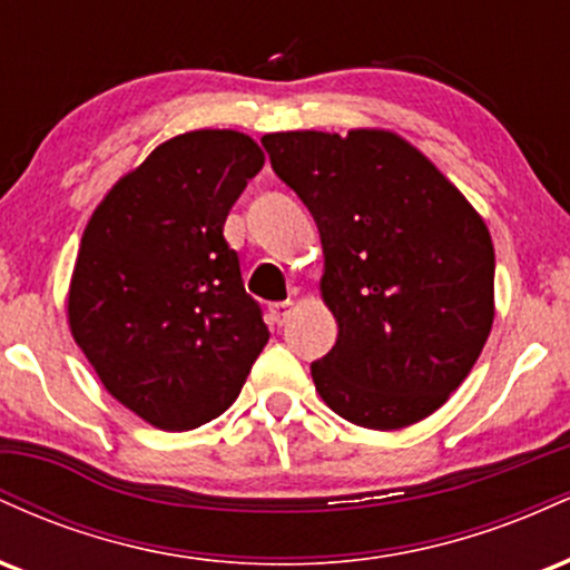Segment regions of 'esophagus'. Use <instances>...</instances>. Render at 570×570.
Returning <instances> with one entry per match:
<instances>
[{
    "instance_id": "1",
    "label": "esophagus",
    "mask_w": 570,
    "mask_h": 570,
    "mask_svg": "<svg viewBox=\"0 0 570 570\" xmlns=\"http://www.w3.org/2000/svg\"><path fill=\"white\" fill-rule=\"evenodd\" d=\"M292 313H294V303H292V299H284V303L271 305V318H273V322H276L278 326L286 324V318H289Z\"/></svg>"
}]
</instances>
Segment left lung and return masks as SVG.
<instances>
[{
    "label": "left lung",
    "mask_w": 570,
    "mask_h": 570,
    "mask_svg": "<svg viewBox=\"0 0 570 570\" xmlns=\"http://www.w3.org/2000/svg\"><path fill=\"white\" fill-rule=\"evenodd\" d=\"M263 144L322 235L318 289L337 343L311 364L318 396L364 429L423 421L466 381L493 326L485 219L394 130H281Z\"/></svg>",
    "instance_id": "obj_1"
}]
</instances>
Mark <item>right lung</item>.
I'll list each match as a JSON object with an SVG mask.
<instances>
[{
	"label": "right lung",
	"instance_id": "1",
	"mask_svg": "<svg viewBox=\"0 0 570 570\" xmlns=\"http://www.w3.org/2000/svg\"><path fill=\"white\" fill-rule=\"evenodd\" d=\"M265 153L200 128L158 144L85 225L67 318L98 381L149 426L189 431L238 399L267 326L222 227Z\"/></svg>",
	"mask_w": 570,
	"mask_h": 570
}]
</instances>
